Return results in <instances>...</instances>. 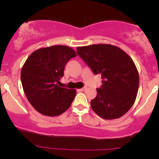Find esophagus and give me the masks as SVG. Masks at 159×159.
<instances>
[{
  "label": "esophagus",
  "mask_w": 159,
  "mask_h": 159,
  "mask_svg": "<svg viewBox=\"0 0 159 159\" xmlns=\"http://www.w3.org/2000/svg\"><path fill=\"white\" fill-rule=\"evenodd\" d=\"M86 89H87V88L84 87V88H82V89H80L79 91H85Z\"/></svg>",
  "instance_id": "esophagus-1"
}]
</instances>
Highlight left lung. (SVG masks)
I'll return each instance as SVG.
<instances>
[{"mask_svg": "<svg viewBox=\"0 0 159 159\" xmlns=\"http://www.w3.org/2000/svg\"><path fill=\"white\" fill-rule=\"evenodd\" d=\"M77 53L95 75H102V88L91 101L92 110L104 119L123 116L135 102L139 86V71L131 57L106 44L78 47Z\"/></svg>", "mask_w": 159, "mask_h": 159, "instance_id": "1", "label": "left lung"}]
</instances>
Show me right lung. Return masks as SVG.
Returning <instances> with one entry per match:
<instances>
[{"mask_svg":"<svg viewBox=\"0 0 159 159\" xmlns=\"http://www.w3.org/2000/svg\"><path fill=\"white\" fill-rule=\"evenodd\" d=\"M75 51L65 45L41 48L30 54L24 64L20 79L28 102L46 116L61 115L69 108L76 90L61 88L64 69Z\"/></svg>","mask_w":159,"mask_h":159,"instance_id":"1","label":"right lung"}]
</instances>
